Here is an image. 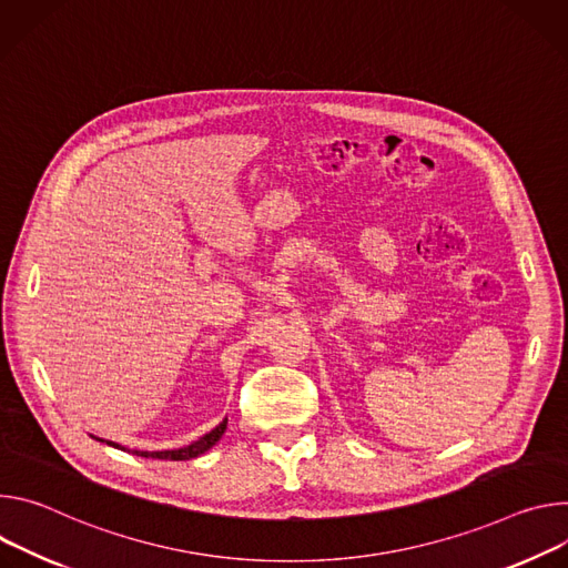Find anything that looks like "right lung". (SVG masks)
<instances>
[{
    "label": "right lung",
    "mask_w": 568,
    "mask_h": 568,
    "mask_svg": "<svg viewBox=\"0 0 568 568\" xmlns=\"http://www.w3.org/2000/svg\"><path fill=\"white\" fill-rule=\"evenodd\" d=\"M225 428H227V417H225L216 428H212V430L205 433L203 437L194 439L192 445L180 447V449H164V452L125 449V447H121V445H116V443H110V439H101V437H94V435H92V437L99 439V443H105L108 447H114V449H121V452H129V454H135V456H142V458H158V460H192V458H199V456H203L205 452H210V449L219 443V439L223 437Z\"/></svg>",
    "instance_id": "obj_1"
}]
</instances>
